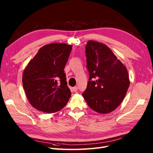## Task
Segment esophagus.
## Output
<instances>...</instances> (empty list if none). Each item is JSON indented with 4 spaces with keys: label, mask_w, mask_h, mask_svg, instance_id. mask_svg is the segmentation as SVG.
<instances>
[{
    "label": "esophagus",
    "mask_w": 153,
    "mask_h": 153,
    "mask_svg": "<svg viewBox=\"0 0 153 153\" xmlns=\"http://www.w3.org/2000/svg\"><path fill=\"white\" fill-rule=\"evenodd\" d=\"M73 91H74V92H76L77 91H78V87H77V86H75V87H73Z\"/></svg>",
    "instance_id": "1"
}]
</instances>
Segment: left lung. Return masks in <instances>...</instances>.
Masks as SVG:
<instances>
[{"label": "left lung", "instance_id": "obj_1", "mask_svg": "<svg viewBox=\"0 0 153 153\" xmlns=\"http://www.w3.org/2000/svg\"><path fill=\"white\" fill-rule=\"evenodd\" d=\"M89 81L84 97L89 107L100 114L121 103L129 85L128 71L107 46L89 41L85 47Z\"/></svg>", "mask_w": 153, "mask_h": 153}]
</instances>
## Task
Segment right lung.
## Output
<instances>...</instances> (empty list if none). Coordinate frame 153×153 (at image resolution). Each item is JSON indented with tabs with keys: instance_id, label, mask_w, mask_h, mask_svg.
Returning a JSON list of instances; mask_svg holds the SVG:
<instances>
[{
	"instance_id": "obj_1",
	"label": "right lung",
	"mask_w": 153,
	"mask_h": 153,
	"mask_svg": "<svg viewBox=\"0 0 153 153\" xmlns=\"http://www.w3.org/2000/svg\"><path fill=\"white\" fill-rule=\"evenodd\" d=\"M72 46L52 43L41 47L23 73V87L34 108L46 113L61 110L71 97L64 69Z\"/></svg>"
}]
</instances>
